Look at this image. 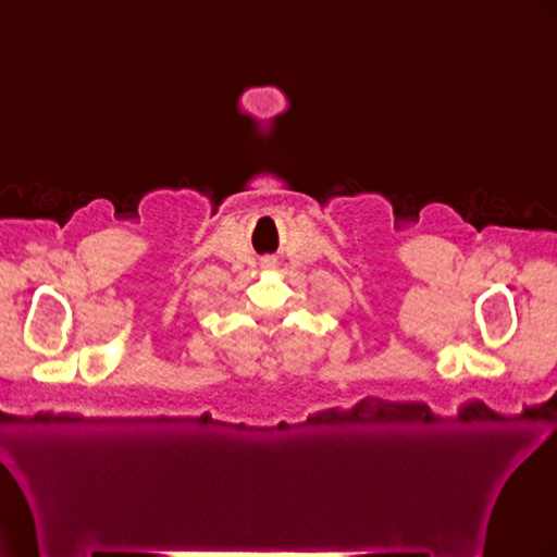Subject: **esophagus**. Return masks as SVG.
<instances>
[{"label":"esophagus","instance_id":"34e87169","mask_svg":"<svg viewBox=\"0 0 557 557\" xmlns=\"http://www.w3.org/2000/svg\"><path fill=\"white\" fill-rule=\"evenodd\" d=\"M262 267H264V269H274V267H276V258H264V260H262Z\"/></svg>","mask_w":557,"mask_h":557}]
</instances>
